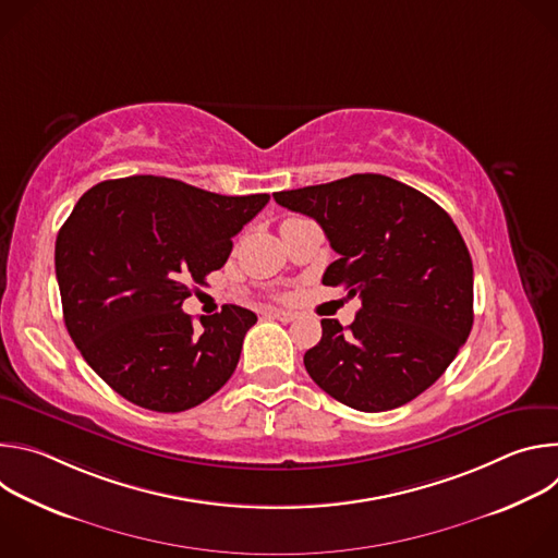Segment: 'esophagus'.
<instances>
[{
  "label": "esophagus",
  "mask_w": 558,
  "mask_h": 558,
  "mask_svg": "<svg viewBox=\"0 0 558 558\" xmlns=\"http://www.w3.org/2000/svg\"><path fill=\"white\" fill-rule=\"evenodd\" d=\"M269 315L274 317V320H280V323H293L295 320V313L293 311H282V308H271Z\"/></svg>",
  "instance_id": "esophagus-1"
}]
</instances>
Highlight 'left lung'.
Instances as JSON below:
<instances>
[{"label": "left lung", "mask_w": 558, "mask_h": 558, "mask_svg": "<svg viewBox=\"0 0 558 558\" xmlns=\"http://www.w3.org/2000/svg\"><path fill=\"white\" fill-rule=\"evenodd\" d=\"M274 198L325 229L340 258L323 284L362 300L347 329L323 320V340L304 353L311 379L364 413L415 400L444 375L472 329V260L452 218L381 174Z\"/></svg>", "instance_id": "8db88e82"}]
</instances>
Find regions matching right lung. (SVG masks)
<instances>
[{
    "label": "right lung",
    "instance_id": "right-lung-1",
    "mask_svg": "<svg viewBox=\"0 0 558 558\" xmlns=\"http://www.w3.org/2000/svg\"><path fill=\"white\" fill-rule=\"evenodd\" d=\"M267 203L269 194L220 196L163 177L104 181L78 198L54 245L63 320L128 402L181 413L231 377L256 313L225 304L194 329L181 306Z\"/></svg>",
    "mask_w": 558,
    "mask_h": 558
}]
</instances>
